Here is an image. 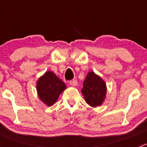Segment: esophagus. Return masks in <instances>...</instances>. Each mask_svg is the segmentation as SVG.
Here are the masks:
<instances>
[{
	"label": "esophagus",
	"instance_id": "obj_1",
	"mask_svg": "<svg viewBox=\"0 0 147 147\" xmlns=\"http://www.w3.org/2000/svg\"><path fill=\"white\" fill-rule=\"evenodd\" d=\"M69 84L72 86H76L78 84V80H72L69 81Z\"/></svg>",
	"mask_w": 147,
	"mask_h": 147
}]
</instances>
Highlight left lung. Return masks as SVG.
Returning <instances> with one entry per match:
<instances>
[{"label":"left lung","mask_w":147,"mask_h":147,"mask_svg":"<svg viewBox=\"0 0 147 147\" xmlns=\"http://www.w3.org/2000/svg\"><path fill=\"white\" fill-rule=\"evenodd\" d=\"M106 92V84L104 80L94 72H89L83 82L82 90L86 102L93 107L100 106L105 100Z\"/></svg>","instance_id":"8db88e82"}]
</instances>
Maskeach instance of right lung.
I'll list each match as a JSON object with an SVG mask.
<instances>
[{"instance_id": "add662e5", "label": "right lung", "mask_w": 147, "mask_h": 147, "mask_svg": "<svg viewBox=\"0 0 147 147\" xmlns=\"http://www.w3.org/2000/svg\"><path fill=\"white\" fill-rule=\"evenodd\" d=\"M66 89L65 84L53 72H46L37 82L39 98L47 106L55 103L59 95Z\"/></svg>"}]
</instances>
